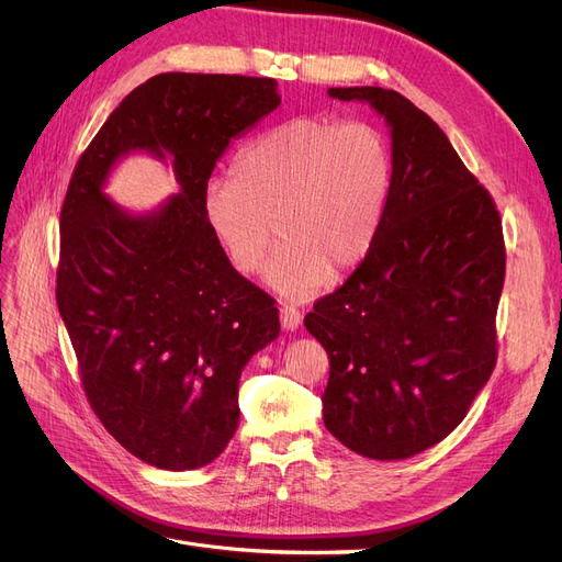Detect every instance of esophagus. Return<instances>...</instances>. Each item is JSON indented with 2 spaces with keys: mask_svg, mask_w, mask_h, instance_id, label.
Returning <instances> with one entry per match:
<instances>
[{
  "mask_svg": "<svg viewBox=\"0 0 562 562\" xmlns=\"http://www.w3.org/2000/svg\"><path fill=\"white\" fill-rule=\"evenodd\" d=\"M280 321H282V328L286 330H296L301 326L303 321V314L296 305H289V303H282L280 305Z\"/></svg>",
  "mask_w": 562,
  "mask_h": 562,
  "instance_id": "obj_1",
  "label": "esophagus"
}]
</instances>
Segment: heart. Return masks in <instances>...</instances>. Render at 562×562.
Returning <instances> with one entry per match:
<instances>
[{"instance_id":"obj_1","label":"heart","mask_w":562,"mask_h":562,"mask_svg":"<svg viewBox=\"0 0 562 562\" xmlns=\"http://www.w3.org/2000/svg\"><path fill=\"white\" fill-rule=\"evenodd\" d=\"M394 180L387 134L364 121L296 115L234 159V177L204 182L202 214L234 271L252 276L271 248V286L310 299L373 246Z\"/></svg>"}]
</instances>
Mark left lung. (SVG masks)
<instances>
[{"instance_id":"obj_1","label":"left lung","mask_w":562,"mask_h":562,"mask_svg":"<svg viewBox=\"0 0 562 562\" xmlns=\"http://www.w3.org/2000/svg\"><path fill=\"white\" fill-rule=\"evenodd\" d=\"M328 93L385 115L394 180L364 261L305 316L330 360L323 424L350 451L401 460L445 439L494 371L504 227L428 113L380 86Z\"/></svg>"}]
</instances>
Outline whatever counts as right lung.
I'll return each instance as SVG.
<instances>
[{
    "label": "right lung",
    "instance_id": "obj_1",
    "mask_svg": "<svg viewBox=\"0 0 562 562\" xmlns=\"http://www.w3.org/2000/svg\"><path fill=\"white\" fill-rule=\"evenodd\" d=\"M278 81L164 72L121 102L81 153L61 206L56 305L102 426L159 469L210 464L239 426V378L280 335L276 301L236 273L202 214L227 143L278 109ZM176 161L183 193L153 217L101 195L114 159Z\"/></svg>",
    "mask_w": 562,
    "mask_h": 562
}]
</instances>
